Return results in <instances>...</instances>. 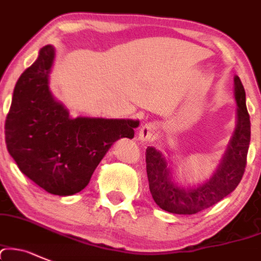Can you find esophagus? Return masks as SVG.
I'll return each instance as SVG.
<instances>
[{
    "label": "esophagus",
    "mask_w": 261,
    "mask_h": 261,
    "mask_svg": "<svg viewBox=\"0 0 261 261\" xmlns=\"http://www.w3.org/2000/svg\"><path fill=\"white\" fill-rule=\"evenodd\" d=\"M159 125L154 122L145 123L144 125L141 128L138 133V139L143 143H149L153 142L155 139V137L158 136Z\"/></svg>",
    "instance_id": "obj_1"
}]
</instances>
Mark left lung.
Wrapping results in <instances>:
<instances>
[{
    "mask_svg": "<svg viewBox=\"0 0 261 261\" xmlns=\"http://www.w3.org/2000/svg\"><path fill=\"white\" fill-rule=\"evenodd\" d=\"M237 125L225 153L213 175L198 186H179L173 178L167 158L154 147L145 150L149 189L156 205L173 214H195L229 195L242 180L250 144V117L245 91L238 75L234 77Z\"/></svg>",
    "mask_w": 261,
    "mask_h": 261,
    "instance_id": "obj_1",
    "label": "left lung"
}]
</instances>
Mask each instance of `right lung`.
I'll use <instances>...</instances> for the list:
<instances>
[{"label": "right lung", "mask_w": 261, "mask_h": 261, "mask_svg": "<svg viewBox=\"0 0 261 261\" xmlns=\"http://www.w3.org/2000/svg\"><path fill=\"white\" fill-rule=\"evenodd\" d=\"M55 56V47L44 46L18 78L5 136L19 170L46 192L66 197L88 186L109 148L120 138H133L139 120L72 118L49 91Z\"/></svg>", "instance_id": "1"}]
</instances>
